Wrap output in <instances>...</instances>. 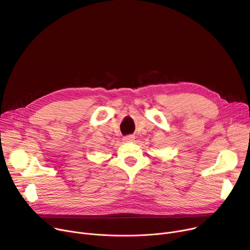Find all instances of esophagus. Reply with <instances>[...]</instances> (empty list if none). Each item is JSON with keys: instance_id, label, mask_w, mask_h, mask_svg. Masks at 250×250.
<instances>
[{"instance_id": "1", "label": "esophagus", "mask_w": 250, "mask_h": 250, "mask_svg": "<svg viewBox=\"0 0 250 250\" xmlns=\"http://www.w3.org/2000/svg\"><path fill=\"white\" fill-rule=\"evenodd\" d=\"M134 139H135V136L133 135H128V136H125L123 138V140L125 142H128V143H131V142H134Z\"/></svg>"}]
</instances>
